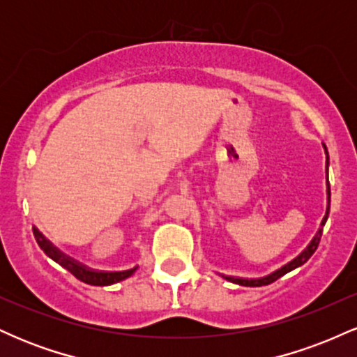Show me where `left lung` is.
Wrapping results in <instances>:
<instances>
[{
	"mask_svg": "<svg viewBox=\"0 0 357 357\" xmlns=\"http://www.w3.org/2000/svg\"><path fill=\"white\" fill-rule=\"evenodd\" d=\"M324 147V153H326V192H327V208H326V215H324V218L321 221V227H319L317 233L314 235V238L310 240V243L307 245V247L302 250L298 255L294 258V260H290L289 264L282 265L280 268L273 270L272 273H268V275H264V277H258V278H236V277H223L227 278L228 282H233V284L236 285H243V287H261V285H268L272 284V282H275L277 278H280L282 275H285V273L292 272V270H296L298 267H302V265L305 264L307 260H309L310 257L314 255V252L317 250L319 247V241H321V236H322V228L324 225H326L327 218H329V210H331V186H329V154H327V147L326 144H322Z\"/></svg>",
	"mask_w": 357,
	"mask_h": 357,
	"instance_id": "obj_1",
	"label": "left lung"
}]
</instances>
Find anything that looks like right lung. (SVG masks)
I'll return each mask as SVG.
<instances>
[{"mask_svg":"<svg viewBox=\"0 0 357 357\" xmlns=\"http://www.w3.org/2000/svg\"><path fill=\"white\" fill-rule=\"evenodd\" d=\"M33 235H35L36 243H38V247L45 252V255L50 257L53 261H56V264L60 265V267L68 270L72 275H75L79 280L84 282V284L97 285V287L112 285V284H117V282H121V280H126V278L132 275L137 268V267H134L129 270H122V272H97V270H89L87 267H84V265L77 264V261L72 260V258L65 257L63 253H60L59 250L53 247L50 241L45 238L42 233L36 230V228H33Z\"/></svg>","mask_w":357,"mask_h":357,"instance_id":"right-lung-1","label":"right lung"}]
</instances>
